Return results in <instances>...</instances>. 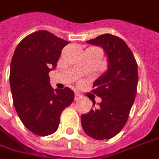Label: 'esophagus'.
I'll use <instances>...</instances> for the list:
<instances>
[{
	"mask_svg": "<svg viewBox=\"0 0 159 159\" xmlns=\"http://www.w3.org/2000/svg\"><path fill=\"white\" fill-rule=\"evenodd\" d=\"M82 98H83V95L79 93H75V100H79Z\"/></svg>",
	"mask_w": 159,
	"mask_h": 159,
	"instance_id": "1",
	"label": "esophagus"
}]
</instances>
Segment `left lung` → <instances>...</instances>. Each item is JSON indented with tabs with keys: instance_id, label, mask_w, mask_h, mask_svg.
Returning a JSON list of instances; mask_svg holds the SVG:
<instances>
[{
	"instance_id": "8db88e82",
	"label": "left lung",
	"mask_w": 159,
	"mask_h": 159,
	"mask_svg": "<svg viewBox=\"0 0 159 159\" xmlns=\"http://www.w3.org/2000/svg\"><path fill=\"white\" fill-rule=\"evenodd\" d=\"M87 43L103 48L109 69L93 83L92 90L102 102L97 109L83 115L81 121L88 136L108 140L116 136L127 121L137 90V63L127 44L117 36L105 34Z\"/></svg>"
}]
</instances>
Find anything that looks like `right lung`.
<instances>
[{
    "label": "right lung",
    "mask_w": 159,
    "mask_h": 159,
    "mask_svg": "<svg viewBox=\"0 0 159 159\" xmlns=\"http://www.w3.org/2000/svg\"><path fill=\"white\" fill-rule=\"evenodd\" d=\"M68 43L50 32L39 30L18 43L11 59L10 86L14 107L26 128L38 136L56 132L61 112L74 100L72 90H55L49 77Z\"/></svg>",
    "instance_id": "obj_1"
}]
</instances>
